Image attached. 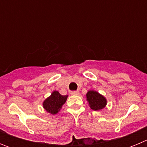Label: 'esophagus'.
<instances>
[{"label":"esophagus","instance_id":"obj_1","mask_svg":"<svg viewBox=\"0 0 147 147\" xmlns=\"http://www.w3.org/2000/svg\"><path fill=\"white\" fill-rule=\"evenodd\" d=\"M71 95H76V96H78V95H80V92L78 91V90H74V91L71 92Z\"/></svg>","mask_w":147,"mask_h":147}]
</instances>
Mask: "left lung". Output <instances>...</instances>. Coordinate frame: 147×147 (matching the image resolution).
<instances>
[{"instance_id":"obj_1","label":"left lung","mask_w":147,"mask_h":147,"mask_svg":"<svg viewBox=\"0 0 147 147\" xmlns=\"http://www.w3.org/2000/svg\"><path fill=\"white\" fill-rule=\"evenodd\" d=\"M86 100L89 107L95 111H98L105 108L107 105V98L96 90H90L86 93Z\"/></svg>"}]
</instances>
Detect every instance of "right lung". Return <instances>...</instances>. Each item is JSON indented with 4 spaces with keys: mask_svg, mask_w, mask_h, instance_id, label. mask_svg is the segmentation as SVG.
<instances>
[{
    "mask_svg": "<svg viewBox=\"0 0 147 147\" xmlns=\"http://www.w3.org/2000/svg\"><path fill=\"white\" fill-rule=\"evenodd\" d=\"M67 95L62 96L57 90H54L51 96L45 98L42 102L44 110L51 115L58 113L62 109V106L66 102Z\"/></svg>",
    "mask_w": 147,
    "mask_h": 147,
    "instance_id": "add662e5",
    "label": "right lung"
}]
</instances>
